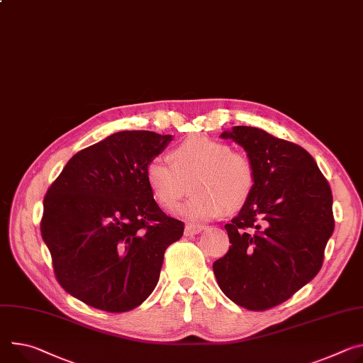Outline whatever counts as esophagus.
I'll list each match as a JSON object with an SVG mask.
<instances>
[{"instance_id":"esophagus-1","label":"esophagus","mask_w":363,"mask_h":363,"mask_svg":"<svg viewBox=\"0 0 363 363\" xmlns=\"http://www.w3.org/2000/svg\"><path fill=\"white\" fill-rule=\"evenodd\" d=\"M204 225L201 224H186L185 225V236H194V235H199L200 232H203Z\"/></svg>"}]
</instances>
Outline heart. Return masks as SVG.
<instances>
[{"instance_id":"obj_1","label":"heart","mask_w":363,"mask_h":363,"mask_svg":"<svg viewBox=\"0 0 363 363\" xmlns=\"http://www.w3.org/2000/svg\"><path fill=\"white\" fill-rule=\"evenodd\" d=\"M145 177L156 201L167 210L177 207L189 184L194 194L179 213L191 220H208L224 208H240L257 182L255 163L246 153L206 136L179 143L171 152V160L150 157Z\"/></svg>"}]
</instances>
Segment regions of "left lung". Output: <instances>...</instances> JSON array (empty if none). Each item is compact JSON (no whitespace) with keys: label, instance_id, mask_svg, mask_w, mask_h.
<instances>
[{"label":"left lung","instance_id":"left-lung-1","mask_svg":"<svg viewBox=\"0 0 363 363\" xmlns=\"http://www.w3.org/2000/svg\"><path fill=\"white\" fill-rule=\"evenodd\" d=\"M221 138L243 146L257 182L240 213L224 225L232 246L214 262V275L233 303L265 311L321 269L335 230L332 189L298 145L249 125H236Z\"/></svg>","mask_w":363,"mask_h":363}]
</instances>
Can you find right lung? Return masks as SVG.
I'll use <instances>...</instances> for the list:
<instances>
[{"mask_svg":"<svg viewBox=\"0 0 363 363\" xmlns=\"http://www.w3.org/2000/svg\"><path fill=\"white\" fill-rule=\"evenodd\" d=\"M172 140L147 130L118 131L74 155L49 186L40 221L60 286L108 313L139 307L155 289L164 250L184 223L164 214L145 177Z\"/></svg>","mask_w":363,"mask_h":363,"instance_id":"obj_1","label":"right lung"}]
</instances>
